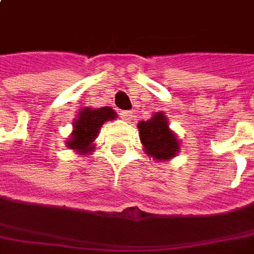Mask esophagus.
<instances>
[{
  "instance_id": "1",
  "label": "esophagus",
  "mask_w": 254,
  "mask_h": 254,
  "mask_svg": "<svg viewBox=\"0 0 254 254\" xmlns=\"http://www.w3.org/2000/svg\"><path fill=\"white\" fill-rule=\"evenodd\" d=\"M120 117L123 120H126V122H130V120H132V117H134V113L131 110H122L120 112Z\"/></svg>"
}]
</instances>
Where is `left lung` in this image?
I'll return each mask as SVG.
<instances>
[{
    "mask_svg": "<svg viewBox=\"0 0 254 254\" xmlns=\"http://www.w3.org/2000/svg\"><path fill=\"white\" fill-rule=\"evenodd\" d=\"M139 139L144 145L145 153L160 162H167L180 152V142L169 127L163 112H156L146 122L138 123Z\"/></svg>",
    "mask_w": 254,
    "mask_h": 254,
    "instance_id": "1",
    "label": "left lung"
}]
</instances>
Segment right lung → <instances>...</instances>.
<instances>
[{"label":"right lung","mask_w":254,"mask_h":254,"mask_svg":"<svg viewBox=\"0 0 254 254\" xmlns=\"http://www.w3.org/2000/svg\"><path fill=\"white\" fill-rule=\"evenodd\" d=\"M116 116V112L110 106H104L99 109H81L73 123V131L69 141L66 142V146L69 149L77 150L80 155L90 153L94 149V141L98 137L102 124L109 120H115Z\"/></svg>","instance_id":"1"}]
</instances>
